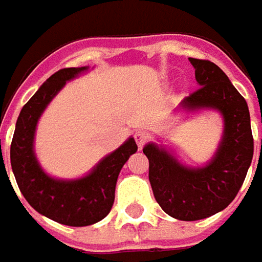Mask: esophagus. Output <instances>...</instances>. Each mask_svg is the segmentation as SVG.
<instances>
[{
	"label": "esophagus",
	"instance_id": "1",
	"mask_svg": "<svg viewBox=\"0 0 262 262\" xmlns=\"http://www.w3.org/2000/svg\"><path fill=\"white\" fill-rule=\"evenodd\" d=\"M148 138H150V136L147 134L146 131H141V129H140V131H136V134H134V140H136L137 146L140 147V148L146 144L147 141H148Z\"/></svg>",
	"mask_w": 262,
	"mask_h": 262
}]
</instances>
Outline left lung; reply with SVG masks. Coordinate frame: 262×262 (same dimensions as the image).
I'll return each instance as SVG.
<instances>
[{"mask_svg":"<svg viewBox=\"0 0 262 262\" xmlns=\"http://www.w3.org/2000/svg\"><path fill=\"white\" fill-rule=\"evenodd\" d=\"M198 89L182 100L188 111L217 109L225 121L214 157L203 167H188L153 143L143 151L148 179L162 210L178 220L194 222L225 210L239 192L254 156L251 118L245 99L227 76L207 59L189 58Z\"/></svg>","mask_w":262,"mask_h":262,"instance_id":"obj_1","label":"left lung"}]
</instances>
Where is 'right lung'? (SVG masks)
<instances>
[{
	"label": "right lung",
	"instance_id": "right-lung-1",
	"mask_svg": "<svg viewBox=\"0 0 262 262\" xmlns=\"http://www.w3.org/2000/svg\"><path fill=\"white\" fill-rule=\"evenodd\" d=\"M86 70L87 67L62 68L39 87L18 115L10 148L13 173L27 203L37 213L67 226H89L109 214L115 200L118 175L137 151L131 137L102 159L89 175L74 181L54 179L37 163L33 141L39 118L67 81Z\"/></svg>",
	"mask_w": 262,
	"mask_h": 262
}]
</instances>
